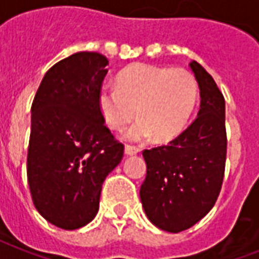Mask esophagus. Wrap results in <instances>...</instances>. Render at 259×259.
<instances>
[{
    "label": "esophagus",
    "mask_w": 259,
    "mask_h": 259,
    "mask_svg": "<svg viewBox=\"0 0 259 259\" xmlns=\"http://www.w3.org/2000/svg\"><path fill=\"white\" fill-rule=\"evenodd\" d=\"M140 150L135 146H126L124 147V154L126 155H136V154H139Z\"/></svg>",
    "instance_id": "34e87169"
}]
</instances>
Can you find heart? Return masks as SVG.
Here are the masks:
<instances>
[{
    "label": "heart",
    "instance_id": "1",
    "mask_svg": "<svg viewBox=\"0 0 259 259\" xmlns=\"http://www.w3.org/2000/svg\"><path fill=\"white\" fill-rule=\"evenodd\" d=\"M197 94V81L189 70L137 64L119 74L118 87L102 85L98 105L115 130L124 129L137 113L140 119L126 132L127 140L144 141L154 135L169 140L186 126Z\"/></svg>",
    "mask_w": 259,
    "mask_h": 259
}]
</instances>
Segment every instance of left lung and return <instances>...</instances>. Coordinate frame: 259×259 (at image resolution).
Instances as JSON below:
<instances>
[{"label": "left lung", "mask_w": 259, "mask_h": 259, "mask_svg": "<svg viewBox=\"0 0 259 259\" xmlns=\"http://www.w3.org/2000/svg\"><path fill=\"white\" fill-rule=\"evenodd\" d=\"M189 66L200 89V111L187 129L166 146L144 150L146 180L140 200L157 228L179 233L201 221L217 202L225 175V98L198 62Z\"/></svg>", "instance_id": "obj_1"}]
</instances>
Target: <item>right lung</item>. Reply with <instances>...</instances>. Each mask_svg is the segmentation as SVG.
I'll list each match as a JSON object with an SVG mask.
<instances>
[{
  "instance_id": "obj_1",
  "label": "right lung",
  "mask_w": 259,
  "mask_h": 259,
  "mask_svg": "<svg viewBox=\"0 0 259 259\" xmlns=\"http://www.w3.org/2000/svg\"><path fill=\"white\" fill-rule=\"evenodd\" d=\"M98 53H76L44 74L31 104L27 182L37 211L65 230L91 222L102 183L123 157L98 105L108 73Z\"/></svg>"
}]
</instances>
